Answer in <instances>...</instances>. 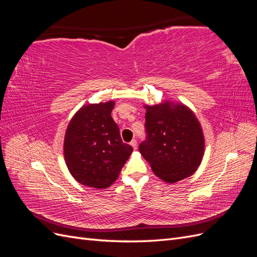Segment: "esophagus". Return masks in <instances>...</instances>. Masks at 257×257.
I'll return each instance as SVG.
<instances>
[{
	"label": "esophagus",
	"mask_w": 257,
	"mask_h": 257,
	"mask_svg": "<svg viewBox=\"0 0 257 257\" xmlns=\"http://www.w3.org/2000/svg\"><path fill=\"white\" fill-rule=\"evenodd\" d=\"M131 146L133 147L134 149H136V148H137V141H136V139H133V141L131 142Z\"/></svg>",
	"instance_id": "34e87169"
}]
</instances>
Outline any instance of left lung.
I'll return each mask as SVG.
<instances>
[{"mask_svg": "<svg viewBox=\"0 0 257 257\" xmlns=\"http://www.w3.org/2000/svg\"><path fill=\"white\" fill-rule=\"evenodd\" d=\"M146 139L139 152L153 173L168 183L191 176L199 166L205 141L200 124L185 106L146 107Z\"/></svg>", "mask_w": 257, "mask_h": 257, "instance_id": "left-lung-1", "label": "left lung"}]
</instances>
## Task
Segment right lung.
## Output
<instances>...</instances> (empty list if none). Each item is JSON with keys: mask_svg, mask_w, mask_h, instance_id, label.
I'll return each instance as SVG.
<instances>
[{"mask_svg": "<svg viewBox=\"0 0 257 257\" xmlns=\"http://www.w3.org/2000/svg\"><path fill=\"white\" fill-rule=\"evenodd\" d=\"M113 106V102H107L80 108L66 130L67 168L77 181L91 188L111 185L133 152V148L122 142L111 116Z\"/></svg>", "mask_w": 257, "mask_h": 257, "instance_id": "add662e5", "label": "right lung"}]
</instances>
